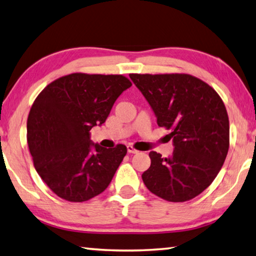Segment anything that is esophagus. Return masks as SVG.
<instances>
[{
  "mask_svg": "<svg viewBox=\"0 0 256 256\" xmlns=\"http://www.w3.org/2000/svg\"><path fill=\"white\" fill-rule=\"evenodd\" d=\"M128 154H138V151L134 149L132 146H128Z\"/></svg>",
  "mask_w": 256,
  "mask_h": 256,
  "instance_id": "1",
  "label": "esophagus"
}]
</instances>
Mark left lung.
Segmentation results:
<instances>
[{"label": "left lung", "mask_w": 256, "mask_h": 256, "mask_svg": "<svg viewBox=\"0 0 256 256\" xmlns=\"http://www.w3.org/2000/svg\"><path fill=\"white\" fill-rule=\"evenodd\" d=\"M154 110L159 126L170 130L174 151H151L142 180L151 193L170 202L198 196L222 170L229 148V120L222 98L190 74H130Z\"/></svg>", "instance_id": "left-lung-1"}]
</instances>
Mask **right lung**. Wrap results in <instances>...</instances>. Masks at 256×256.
<instances>
[{
    "label": "right lung",
    "mask_w": 256,
    "mask_h": 256,
    "mask_svg": "<svg viewBox=\"0 0 256 256\" xmlns=\"http://www.w3.org/2000/svg\"><path fill=\"white\" fill-rule=\"evenodd\" d=\"M132 86L123 76L72 73L50 84L30 110L27 140L38 175L56 196L84 202L102 193L126 154V146L102 148L90 130L105 123Z\"/></svg>",
    "instance_id": "obj_1"
}]
</instances>
